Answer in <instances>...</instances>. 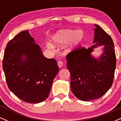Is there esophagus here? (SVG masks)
Returning <instances> with one entry per match:
<instances>
[{
	"mask_svg": "<svg viewBox=\"0 0 121 121\" xmlns=\"http://www.w3.org/2000/svg\"><path fill=\"white\" fill-rule=\"evenodd\" d=\"M57 64H58V66H59V68H61L62 66V65H63V63H62V62L61 61H59L57 62Z\"/></svg>",
	"mask_w": 121,
	"mask_h": 121,
	"instance_id": "1",
	"label": "esophagus"
}]
</instances>
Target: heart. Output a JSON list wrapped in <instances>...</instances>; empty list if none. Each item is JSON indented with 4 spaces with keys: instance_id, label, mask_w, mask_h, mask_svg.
Segmentation results:
<instances>
[{
    "instance_id": "heart-1",
    "label": "heart",
    "mask_w": 121,
    "mask_h": 121,
    "mask_svg": "<svg viewBox=\"0 0 121 121\" xmlns=\"http://www.w3.org/2000/svg\"><path fill=\"white\" fill-rule=\"evenodd\" d=\"M84 38V34L82 30H60L56 32L52 37L51 41L54 45L57 47H62L69 42L66 48L68 52H70L77 49L82 43ZM48 47L52 48L51 45Z\"/></svg>"
}]
</instances>
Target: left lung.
Wrapping results in <instances>:
<instances>
[{
  "label": "left lung",
  "instance_id": "1",
  "mask_svg": "<svg viewBox=\"0 0 121 121\" xmlns=\"http://www.w3.org/2000/svg\"><path fill=\"white\" fill-rule=\"evenodd\" d=\"M94 26V45L87 49L77 48L66 57L72 93L84 101L98 99L106 93L113 84L116 66L112 37L99 26ZM102 45L104 52L99 59H95L91 53L94 48Z\"/></svg>",
  "mask_w": 121,
  "mask_h": 121
}]
</instances>
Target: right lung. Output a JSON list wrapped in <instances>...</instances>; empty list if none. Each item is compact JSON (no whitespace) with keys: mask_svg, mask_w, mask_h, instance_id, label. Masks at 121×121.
<instances>
[{"mask_svg":"<svg viewBox=\"0 0 121 121\" xmlns=\"http://www.w3.org/2000/svg\"><path fill=\"white\" fill-rule=\"evenodd\" d=\"M3 69L9 90L21 100L31 104L48 98L59 70L56 60L44 57L28 30L7 44Z\"/></svg>","mask_w":121,"mask_h":121,"instance_id":"add662e5","label":"right lung"}]
</instances>
